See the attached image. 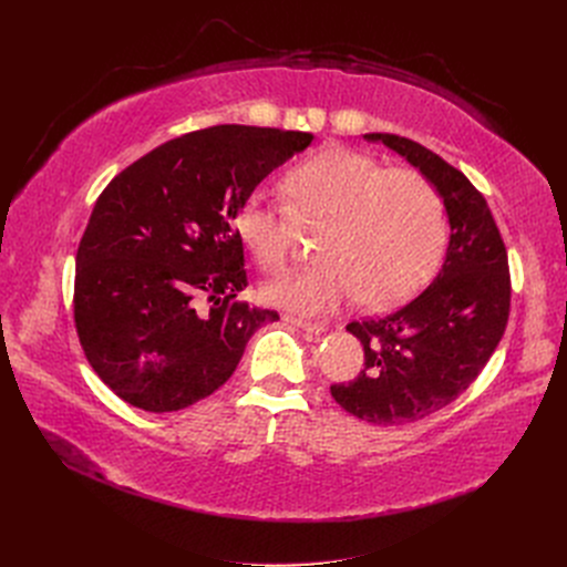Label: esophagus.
Segmentation results:
<instances>
[{
  "mask_svg": "<svg viewBox=\"0 0 567 567\" xmlns=\"http://www.w3.org/2000/svg\"><path fill=\"white\" fill-rule=\"evenodd\" d=\"M285 321H289L291 326H296V329H301V331L312 333V336L326 333V326L317 323V321H306V319H296V317H285Z\"/></svg>",
  "mask_w": 567,
  "mask_h": 567,
  "instance_id": "obj_1",
  "label": "esophagus"
}]
</instances>
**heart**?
Returning <instances> with one entry per match:
<instances>
[{"instance_id": "heart-1", "label": "heart", "mask_w": 567, "mask_h": 567, "mask_svg": "<svg viewBox=\"0 0 567 567\" xmlns=\"http://www.w3.org/2000/svg\"><path fill=\"white\" fill-rule=\"evenodd\" d=\"M285 204L250 195L236 234L264 271H280L303 229H323V261L264 285V299L299 315H326L363 301L389 308L419 289L445 246L443 202L427 176L389 169L377 158L329 148L282 182Z\"/></svg>"}]
</instances>
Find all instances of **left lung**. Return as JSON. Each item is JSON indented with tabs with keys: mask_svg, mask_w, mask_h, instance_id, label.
<instances>
[{
	"mask_svg": "<svg viewBox=\"0 0 567 567\" xmlns=\"http://www.w3.org/2000/svg\"><path fill=\"white\" fill-rule=\"evenodd\" d=\"M363 137L419 167L451 223L443 266L425 291L391 315L347 326L363 344L365 368L331 385V395L355 419L398 427L457 400L487 365L511 315L508 252L485 197L460 169L413 140Z\"/></svg>",
	"mask_w": 567,
	"mask_h": 567,
	"instance_id": "obj_1",
	"label": "left lung"
}]
</instances>
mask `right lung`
<instances>
[{"instance_id": "1", "label": "right lung", "mask_w": 567, "mask_h": 567, "mask_svg": "<svg viewBox=\"0 0 567 567\" xmlns=\"http://www.w3.org/2000/svg\"><path fill=\"white\" fill-rule=\"evenodd\" d=\"M312 140L238 124L186 133L101 193L75 255L73 310L86 361L124 402L169 413L208 398L252 333L280 319L238 301L248 278L236 214Z\"/></svg>"}]
</instances>
